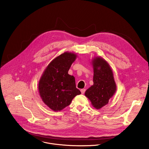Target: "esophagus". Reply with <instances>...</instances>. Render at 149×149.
I'll use <instances>...</instances> for the list:
<instances>
[{"mask_svg":"<svg viewBox=\"0 0 149 149\" xmlns=\"http://www.w3.org/2000/svg\"><path fill=\"white\" fill-rule=\"evenodd\" d=\"M85 91H86V90L84 89L81 90V93H82V94H84L85 92Z\"/></svg>","mask_w":149,"mask_h":149,"instance_id":"esophagus-1","label":"esophagus"}]
</instances>
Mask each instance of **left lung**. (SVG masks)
<instances>
[{"label": "left lung", "instance_id": "left-lung-1", "mask_svg": "<svg viewBox=\"0 0 149 149\" xmlns=\"http://www.w3.org/2000/svg\"><path fill=\"white\" fill-rule=\"evenodd\" d=\"M91 61L94 84L86 90L85 95L89 99L93 107L99 109L108 104L116 92V85L112 70L105 60L95 57Z\"/></svg>", "mask_w": 149, "mask_h": 149}]
</instances>
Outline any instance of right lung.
Segmentation results:
<instances>
[{"label":"right lung","mask_w":149,"mask_h":149,"mask_svg":"<svg viewBox=\"0 0 149 149\" xmlns=\"http://www.w3.org/2000/svg\"><path fill=\"white\" fill-rule=\"evenodd\" d=\"M77 55L65 52L53 60L44 71L38 83L40 95L45 105L54 111L68 106L81 94L76 88L75 78L68 71Z\"/></svg>","instance_id":"right-lung-1"}]
</instances>
